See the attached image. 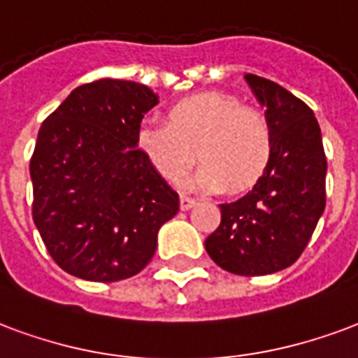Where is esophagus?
<instances>
[{"label": "esophagus", "instance_id": "esophagus-1", "mask_svg": "<svg viewBox=\"0 0 358 358\" xmlns=\"http://www.w3.org/2000/svg\"><path fill=\"white\" fill-rule=\"evenodd\" d=\"M193 205H195V199H192V197H187V195H182V197H180V208H182V210H187V208H192Z\"/></svg>", "mask_w": 358, "mask_h": 358}]
</instances>
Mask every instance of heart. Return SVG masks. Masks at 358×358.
I'll return each instance as SVG.
<instances>
[{
  "mask_svg": "<svg viewBox=\"0 0 358 358\" xmlns=\"http://www.w3.org/2000/svg\"><path fill=\"white\" fill-rule=\"evenodd\" d=\"M166 123H145L136 144L159 176L178 184L197 157L193 184L206 192L254 187L273 157V131L258 110L233 94L208 91L182 98L166 110Z\"/></svg>",
  "mask_w": 358,
  "mask_h": 358,
  "instance_id": "obj_1",
  "label": "heart"
}]
</instances>
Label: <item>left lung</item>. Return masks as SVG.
<instances>
[{"mask_svg":"<svg viewBox=\"0 0 358 358\" xmlns=\"http://www.w3.org/2000/svg\"><path fill=\"white\" fill-rule=\"evenodd\" d=\"M245 79L266 108L273 157L245 197L220 205V226L205 248L222 269L256 277L292 266L306 250L327 205V157L306 102L260 76Z\"/></svg>","mask_w":358,"mask_h":358,"instance_id":"1","label":"left lung"}]
</instances>
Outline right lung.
<instances>
[{"mask_svg":"<svg viewBox=\"0 0 358 358\" xmlns=\"http://www.w3.org/2000/svg\"><path fill=\"white\" fill-rule=\"evenodd\" d=\"M159 96L142 83L98 79L70 92L39 129L30 159L31 216L51 258L73 277L113 282L140 273L178 193L136 148Z\"/></svg>","mask_w":358,"mask_h":358,"instance_id":"right-lung-1","label":"right lung"}]
</instances>
